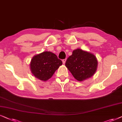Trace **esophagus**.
Returning <instances> with one entry per match:
<instances>
[{
	"mask_svg": "<svg viewBox=\"0 0 122 122\" xmlns=\"http://www.w3.org/2000/svg\"><path fill=\"white\" fill-rule=\"evenodd\" d=\"M66 61V59H64V60H62V62H63V64H65Z\"/></svg>",
	"mask_w": 122,
	"mask_h": 122,
	"instance_id": "esophagus-1",
	"label": "esophagus"
}]
</instances>
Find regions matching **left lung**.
Here are the masks:
<instances>
[{
  "mask_svg": "<svg viewBox=\"0 0 122 122\" xmlns=\"http://www.w3.org/2000/svg\"><path fill=\"white\" fill-rule=\"evenodd\" d=\"M65 66L75 79L82 81L94 75L98 67V60L92 53L77 48L66 60Z\"/></svg>",
  "mask_w": 122,
  "mask_h": 122,
  "instance_id": "8db88e82",
  "label": "left lung"
}]
</instances>
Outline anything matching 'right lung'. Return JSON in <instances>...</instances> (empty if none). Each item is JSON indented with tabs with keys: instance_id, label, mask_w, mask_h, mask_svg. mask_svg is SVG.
Instances as JSON below:
<instances>
[{
	"instance_id": "1",
	"label": "right lung",
	"mask_w": 122,
	"mask_h": 122,
	"mask_svg": "<svg viewBox=\"0 0 122 122\" xmlns=\"http://www.w3.org/2000/svg\"><path fill=\"white\" fill-rule=\"evenodd\" d=\"M62 62L55 53L45 51L32 58L30 69L32 74L40 80L46 81L62 65Z\"/></svg>"
}]
</instances>
